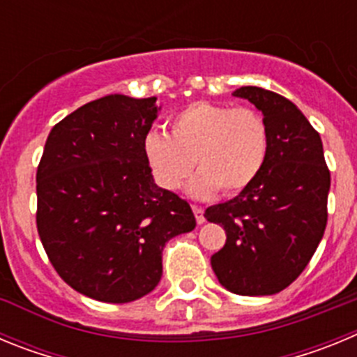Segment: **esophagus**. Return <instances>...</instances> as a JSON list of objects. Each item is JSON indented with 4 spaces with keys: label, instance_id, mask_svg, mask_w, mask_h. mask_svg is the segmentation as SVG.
<instances>
[{
    "label": "esophagus",
    "instance_id": "34e87169",
    "mask_svg": "<svg viewBox=\"0 0 357 357\" xmlns=\"http://www.w3.org/2000/svg\"><path fill=\"white\" fill-rule=\"evenodd\" d=\"M193 213H195V218H197L198 225H202V223L206 222V218H204V209H202V207L193 206Z\"/></svg>",
    "mask_w": 357,
    "mask_h": 357
}]
</instances>
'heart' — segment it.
I'll return each mask as SVG.
<instances>
[{
    "instance_id": "b5f03b06",
    "label": "heart",
    "mask_w": 357,
    "mask_h": 357,
    "mask_svg": "<svg viewBox=\"0 0 357 357\" xmlns=\"http://www.w3.org/2000/svg\"><path fill=\"white\" fill-rule=\"evenodd\" d=\"M143 153L160 188L176 191L197 164L188 191L209 198L222 189L236 195L257 178L268 155V127L263 116L245 107L189 103L169 121V135L151 130Z\"/></svg>"
}]
</instances>
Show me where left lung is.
I'll return each instance as SVG.
<instances>
[{
    "mask_svg": "<svg viewBox=\"0 0 357 357\" xmlns=\"http://www.w3.org/2000/svg\"><path fill=\"white\" fill-rule=\"evenodd\" d=\"M232 94L263 112L268 155L247 189L204 214L227 234L211 266L236 295H275L304 272L324 238L331 173L320 134L295 103L254 85Z\"/></svg>",
    "mask_w": 357,
    "mask_h": 357,
    "instance_id": "1",
    "label": "left lung"
}]
</instances>
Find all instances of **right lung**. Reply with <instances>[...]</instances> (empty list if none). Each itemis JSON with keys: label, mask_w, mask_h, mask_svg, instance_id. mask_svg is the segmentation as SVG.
Instances as JSON below:
<instances>
[{"label": "right lung", "mask_w": 357, "mask_h": 357, "mask_svg": "<svg viewBox=\"0 0 357 357\" xmlns=\"http://www.w3.org/2000/svg\"><path fill=\"white\" fill-rule=\"evenodd\" d=\"M157 98L109 94L50 132L37 168V230L56 273L100 302L155 289L162 250L197 225L185 200L155 184L143 141Z\"/></svg>", "instance_id": "obj_1"}]
</instances>
